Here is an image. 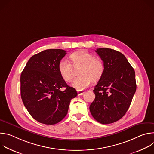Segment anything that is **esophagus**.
I'll use <instances>...</instances> for the list:
<instances>
[{
  "mask_svg": "<svg viewBox=\"0 0 154 154\" xmlns=\"http://www.w3.org/2000/svg\"><path fill=\"white\" fill-rule=\"evenodd\" d=\"M84 91H77V93H78V95L79 96H80V95H82L84 94Z\"/></svg>",
  "mask_w": 154,
  "mask_h": 154,
  "instance_id": "1",
  "label": "esophagus"
}]
</instances>
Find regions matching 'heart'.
Instances as JSON below:
<instances>
[{
  "instance_id": "b5f03b06",
  "label": "heart",
  "mask_w": 154,
  "mask_h": 154,
  "mask_svg": "<svg viewBox=\"0 0 154 154\" xmlns=\"http://www.w3.org/2000/svg\"><path fill=\"white\" fill-rule=\"evenodd\" d=\"M70 58L72 64L67 59L63 58L58 64V71L65 81L70 82L73 79V66L75 68H80L79 73L80 77L75 79L72 83V86L78 90L86 88L91 82H98L105 72L103 62L89 52L84 51L76 52L71 55Z\"/></svg>"
}]
</instances>
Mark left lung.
<instances>
[{"instance_id":"1","label":"left lung","mask_w":154,"mask_h":154,"mask_svg":"<svg viewBox=\"0 0 154 154\" xmlns=\"http://www.w3.org/2000/svg\"><path fill=\"white\" fill-rule=\"evenodd\" d=\"M96 52L103 61L105 72L94 86L96 97L90 110L99 122L111 124L128 110L137 89L135 72L122 53L109 48H99Z\"/></svg>"}]
</instances>
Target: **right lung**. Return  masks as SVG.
I'll list each match as a JSON object with an SVG mask.
<instances>
[{
	"mask_svg": "<svg viewBox=\"0 0 154 154\" xmlns=\"http://www.w3.org/2000/svg\"><path fill=\"white\" fill-rule=\"evenodd\" d=\"M66 54L62 49H47L33 55L20 75V96L30 115L39 122L53 125L68 113L75 88L61 77L58 64ZM66 87L64 91L60 88Z\"/></svg>",
	"mask_w": 154,
	"mask_h": 154,
	"instance_id": "obj_1",
	"label": "right lung"
}]
</instances>
